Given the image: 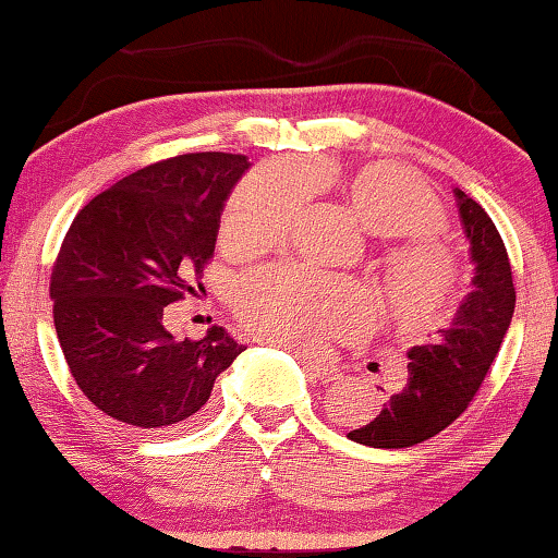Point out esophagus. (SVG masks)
<instances>
[{
  "mask_svg": "<svg viewBox=\"0 0 558 558\" xmlns=\"http://www.w3.org/2000/svg\"><path fill=\"white\" fill-rule=\"evenodd\" d=\"M302 366H305V372L313 376V379L323 381V384H329V381H337L339 376H342V372L337 369L335 364L325 362V359H313V356H300Z\"/></svg>",
  "mask_w": 558,
  "mask_h": 558,
  "instance_id": "esophagus-1",
  "label": "esophagus"
}]
</instances>
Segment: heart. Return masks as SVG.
Segmentation results:
<instances>
[{"instance_id":"obj_1","label":"heart","mask_w":558,"mask_h":558,"mask_svg":"<svg viewBox=\"0 0 558 558\" xmlns=\"http://www.w3.org/2000/svg\"><path fill=\"white\" fill-rule=\"evenodd\" d=\"M305 177L288 167L258 169L239 182L221 214V241L235 251H258L286 239L305 204ZM349 209L384 239H405L384 256V292L396 323L430 332L448 315L458 286L456 256L430 233L442 209L428 186L389 165L359 169L344 186ZM239 317L260 339L298 352L327 339L362 332L376 315V295L362 282L302 266L248 272L235 286Z\"/></svg>"}]
</instances>
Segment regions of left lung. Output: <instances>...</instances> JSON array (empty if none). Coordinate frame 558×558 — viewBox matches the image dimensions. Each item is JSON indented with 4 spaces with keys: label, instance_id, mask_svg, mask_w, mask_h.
<instances>
[{
    "label": "left lung",
    "instance_id": "left-lung-1",
    "mask_svg": "<svg viewBox=\"0 0 558 558\" xmlns=\"http://www.w3.org/2000/svg\"><path fill=\"white\" fill-rule=\"evenodd\" d=\"M452 194L475 268L470 292L436 344L405 352L409 379L389 396L379 415L349 433L347 438L362 446L411 448L448 428L485 381L512 325L517 295L505 243L483 206L462 189Z\"/></svg>",
    "mask_w": 558,
    "mask_h": 558
}]
</instances>
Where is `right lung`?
Wrapping results in <instances>:
<instances>
[{
    "label": "right lung",
    "mask_w": 558,
    "mask_h": 558,
    "mask_svg": "<svg viewBox=\"0 0 558 558\" xmlns=\"http://www.w3.org/2000/svg\"><path fill=\"white\" fill-rule=\"evenodd\" d=\"M248 167L243 155H179L120 179L73 219L51 272L53 325L75 384L110 418L182 426L243 352L223 327L174 337L165 310L196 292Z\"/></svg>",
    "instance_id": "obj_1"
}]
</instances>
